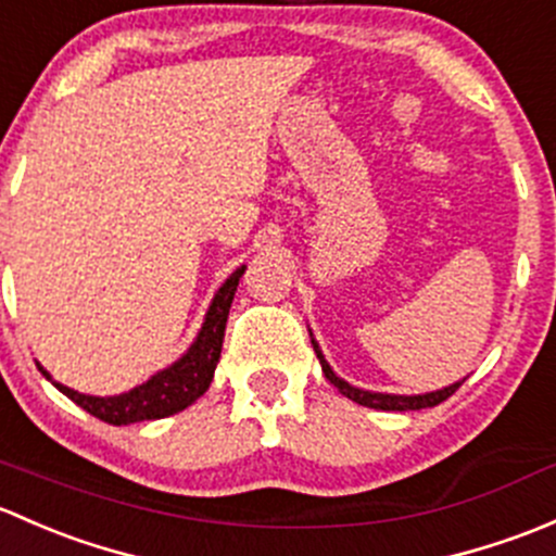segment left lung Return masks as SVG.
<instances>
[{"mask_svg": "<svg viewBox=\"0 0 556 556\" xmlns=\"http://www.w3.org/2000/svg\"><path fill=\"white\" fill-rule=\"evenodd\" d=\"M311 342H313V351H316L318 362H320V369H324L326 380L331 382V386L337 388V391L342 393V396H348L351 402L362 404V406H371V409H382V412H409V409H426V406H437L442 402H447L452 393L457 391V388L463 386V377L460 382H452L447 388H439V391H431V393H417V396H399V393H377V391H364V388H356L351 386V382H345L342 377L334 375V369H331L329 362L324 358V353H320L316 337H313L311 331Z\"/></svg>", "mask_w": 556, "mask_h": 556, "instance_id": "8db88e82", "label": "left lung"}]
</instances>
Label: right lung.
Here are the masks:
<instances>
[{"label": "right lung", "mask_w": 556, "mask_h": 556, "mask_svg": "<svg viewBox=\"0 0 556 556\" xmlns=\"http://www.w3.org/2000/svg\"><path fill=\"white\" fill-rule=\"evenodd\" d=\"M245 273V265H240L219 291L211 300L208 311H205L203 326H200L198 337L181 358L165 369L154 371L147 382L130 388V391L117 393V396H88L74 388L61 386L50 377L45 366H39L45 377L59 388L64 396L72 399L74 404L83 406L99 420L109 422V426H130V422L141 420H160V417L176 415V412L187 409V406L198 402L205 391H208L211 380H214V369L222 356V342H225V326L227 316H230L232 296L238 291V280Z\"/></svg>", "instance_id": "obj_1"}]
</instances>
